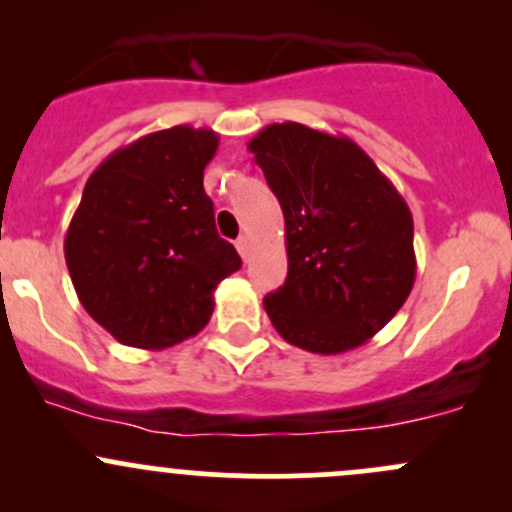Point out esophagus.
Here are the masks:
<instances>
[{
    "mask_svg": "<svg viewBox=\"0 0 512 512\" xmlns=\"http://www.w3.org/2000/svg\"><path fill=\"white\" fill-rule=\"evenodd\" d=\"M235 247H237V252H240V257L242 260H250V240H247L245 235H240L237 237V242H235Z\"/></svg>",
    "mask_w": 512,
    "mask_h": 512,
    "instance_id": "1",
    "label": "esophagus"
}]
</instances>
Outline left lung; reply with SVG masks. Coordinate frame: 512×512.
Segmentation results:
<instances>
[{
    "label": "left lung",
    "instance_id": "left-lung-1",
    "mask_svg": "<svg viewBox=\"0 0 512 512\" xmlns=\"http://www.w3.org/2000/svg\"><path fill=\"white\" fill-rule=\"evenodd\" d=\"M247 148L285 215L287 280L262 302L267 317L307 352L361 347L414 287L409 205L347 136L287 121L262 128Z\"/></svg>",
    "mask_w": 512,
    "mask_h": 512
}]
</instances>
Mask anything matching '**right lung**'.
I'll use <instances>...</instances> for the list:
<instances>
[{
    "mask_svg": "<svg viewBox=\"0 0 512 512\" xmlns=\"http://www.w3.org/2000/svg\"><path fill=\"white\" fill-rule=\"evenodd\" d=\"M218 143L210 128H165L113 151L86 180L66 267L86 312L126 347L158 352L195 337L215 287L240 270L203 188Z\"/></svg>",
    "mask_w": 512,
    "mask_h": 512,
    "instance_id": "add662e5",
    "label": "right lung"
}]
</instances>
